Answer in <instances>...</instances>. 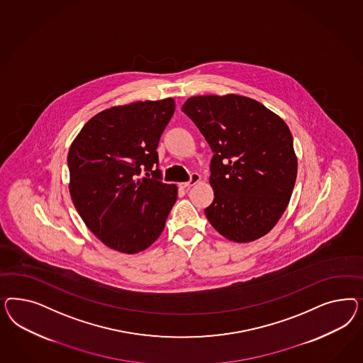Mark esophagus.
<instances>
[{"instance_id":"34e87169","label":"esophagus","mask_w":363,"mask_h":363,"mask_svg":"<svg viewBox=\"0 0 363 363\" xmlns=\"http://www.w3.org/2000/svg\"><path fill=\"white\" fill-rule=\"evenodd\" d=\"M199 181H201V176L197 174V173H194V174H191V177H190L189 182H182V184H179V186L184 187V189H189V187L194 186Z\"/></svg>"}]
</instances>
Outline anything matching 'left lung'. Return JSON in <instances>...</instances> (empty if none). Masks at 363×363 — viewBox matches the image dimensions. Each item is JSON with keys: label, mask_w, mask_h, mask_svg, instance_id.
<instances>
[{"label": "left lung", "mask_w": 363, "mask_h": 363, "mask_svg": "<svg viewBox=\"0 0 363 363\" xmlns=\"http://www.w3.org/2000/svg\"><path fill=\"white\" fill-rule=\"evenodd\" d=\"M182 111L214 153V199L205 209L211 226L229 241L264 237L282 217L297 178L289 126L261 102L240 94L190 97Z\"/></svg>", "instance_id": "8db88e82"}]
</instances>
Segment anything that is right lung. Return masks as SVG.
Wrapping results in <instances>:
<instances>
[{"label": "right lung", "instance_id": "right-lung-1", "mask_svg": "<svg viewBox=\"0 0 363 363\" xmlns=\"http://www.w3.org/2000/svg\"><path fill=\"white\" fill-rule=\"evenodd\" d=\"M173 99L111 106L91 117L70 145L72 201L89 230L110 249L135 254L165 229L176 185L161 181L157 146L174 114ZM145 171L146 177H140Z\"/></svg>", "mask_w": 363, "mask_h": 363}]
</instances>
